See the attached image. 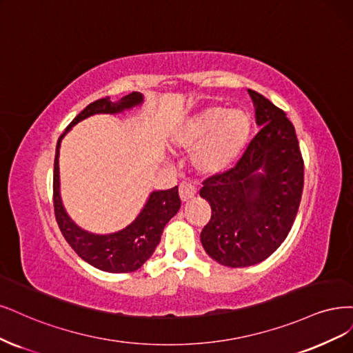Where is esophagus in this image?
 Wrapping results in <instances>:
<instances>
[{
    "mask_svg": "<svg viewBox=\"0 0 353 353\" xmlns=\"http://www.w3.org/2000/svg\"><path fill=\"white\" fill-rule=\"evenodd\" d=\"M196 196V187L191 182H181L179 185V197L182 201H188Z\"/></svg>",
    "mask_w": 353,
    "mask_h": 353,
    "instance_id": "34e87169",
    "label": "esophagus"
}]
</instances>
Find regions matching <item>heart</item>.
<instances>
[{
	"label": "heart",
	"instance_id": "obj_1",
	"mask_svg": "<svg viewBox=\"0 0 353 353\" xmlns=\"http://www.w3.org/2000/svg\"><path fill=\"white\" fill-rule=\"evenodd\" d=\"M250 115L241 109L210 106L188 117L172 134V145L194 150L192 163L203 174H219L234 163L250 136Z\"/></svg>",
	"mask_w": 353,
	"mask_h": 353
}]
</instances>
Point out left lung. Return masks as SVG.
<instances>
[{
  "mask_svg": "<svg viewBox=\"0 0 353 353\" xmlns=\"http://www.w3.org/2000/svg\"><path fill=\"white\" fill-rule=\"evenodd\" d=\"M261 130L234 168L203 181L212 217L201 244L226 267L261 263L281 247L296 217L303 159L294 124L281 108L248 89Z\"/></svg>",
  "mask_w": 353,
  "mask_h": 353,
  "instance_id": "1",
  "label": "left lung"
}]
</instances>
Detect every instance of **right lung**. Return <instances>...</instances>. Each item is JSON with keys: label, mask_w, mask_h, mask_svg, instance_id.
I'll return each mask as SVG.
<instances>
[{"label": "right lung", "mask_w": 353, "mask_h": 353, "mask_svg": "<svg viewBox=\"0 0 353 353\" xmlns=\"http://www.w3.org/2000/svg\"><path fill=\"white\" fill-rule=\"evenodd\" d=\"M143 102L139 92H132L118 102L102 98L88 105L71 121L63 134L59 136L54 161V212L57 223L70 247L76 251L80 259L90 265L108 273H130L134 272L148 261L159 244L165 225L171 221L181 208L178 187L171 190L153 191L136 221L125 229L109 235H94L80 229L71 221L64 210L59 197V168L58 156L61 140L72 125L81 119L94 114H117L123 112Z\"/></svg>", "instance_id": "add662e5"}]
</instances>
